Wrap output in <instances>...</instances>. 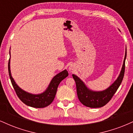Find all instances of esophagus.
<instances>
[{"label":"esophagus","instance_id":"34e87169","mask_svg":"<svg viewBox=\"0 0 133 133\" xmlns=\"http://www.w3.org/2000/svg\"><path fill=\"white\" fill-rule=\"evenodd\" d=\"M69 71L71 72H72L74 71V69H73L72 68H69Z\"/></svg>","mask_w":133,"mask_h":133}]
</instances>
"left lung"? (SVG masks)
<instances>
[{
	"instance_id": "8db88e82",
	"label": "left lung",
	"mask_w": 133,
	"mask_h": 133,
	"mask_svg": "<svg viewBox=\"0 0 133 133\" xmlns=\"http://www.w3.org/2000/svg\"><path fill=\"white\" fill-rule=\"evenodd\" d=\"M126 58V49L125 57L123 62L119 76L110 87L103 91L96 92L92 91L85 86L84 82L77 76L72 74V77L76 82V89L78 99L82 104L87 107L92 108H97L103 107L111 99L112 96L116 92L117 89L121 84L124 77L125 71V60Z\"/></svg>"
}]
</instances>
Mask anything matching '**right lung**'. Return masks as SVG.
I'll return each mask as SVG.
<instances>
[{
  "instance_id": "1",
  "label": "right lung",
  "mask_w": 133,
  "mask_h": 133,
  "mask_svg": "<svg viewBox=\"0 0 133 133\" xmlns=\"http://www.w3.org/2000/svg\"><path fill=\"white\" fill-rule=\"evenodd\" d=\"M8 70L11 83L19 98L25 104L36 108H45V107L51 104L54 100L55 96H56L57 87L59 86V83L64 79L68 77L69 75L67 70H64V71L61 72L60 73H59L53 77L49 86L45 92L40 94H32L23 91L15 82L14 80L11 76V72H10V59H9L8 63Z\"/></svg>"
}]
</instances>
